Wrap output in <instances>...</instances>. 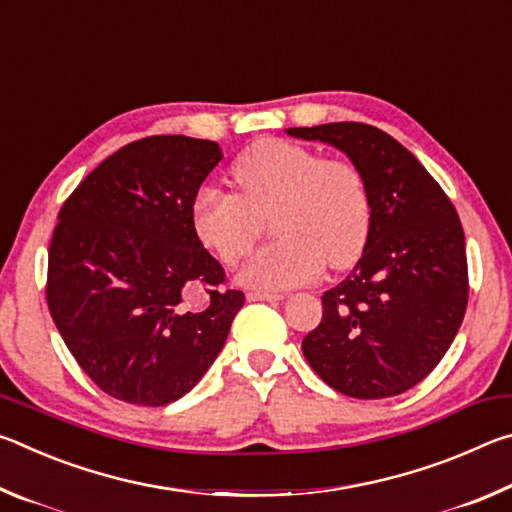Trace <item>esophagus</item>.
I'll return each mask as SVG.
<instances>
[{
    "instance_id": "34e87169",
    "label": "esophagus",
    "mask_w": 512,
    "mask_h": 512,
    "mask_svg": "<svg viewBox=\"0 0 512 512\" xmlns=\"http://www.w3.org/2000/svg\"><path fill=\"white\" fill-rule=\"evenodd\" d=\"M246 298L250 300V302H277V300H282L284 298V293H273V291H248L246 293Z\"/></svg>"
}]
</instances>
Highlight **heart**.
Wrapping results in <instances>:
<instances>
[{"label": "heart", "instance_id": "1", "mask_svg": "<svg viewBox=\"0 0 512 512\" xmlns=\"http://www.w3.org/2000/svg\"><path fill=\"white\" fill-rule=\"evenodd\" d=\"M237 194L201 187L192 201V228L223 264H237L262 235L271 214L277 237L248 259L239 282L289 289L311 282L323 264H354L370 235V194L361 171L341 158H320L302 144L259 140L230 169Z\"/></svg>", "mask_w": 512, "mask_h": 512}]
</instances>
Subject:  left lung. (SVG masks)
<instances>
[{
	"label": "left lung",
	"mask_w": 512,
	"mask_h": 512,
	"mask_svg": "<svg viewBox=\"0 0 512 512\" xmlns=\"http://www.w3.org/2000/svg\"><path fill=\"white\" fill-rule=\"evenodd\" d=\"M287 133L348 155L372 207L363 255L323 293L305 359L334 391L359 400L409 391L445 357L465 316V235L454 205L418 158L375 126L336 121Z\"/></svg>",
	"instance_id": "8db88e82"
}]
</instances>
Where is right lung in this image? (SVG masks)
I'll return each instance as SVG.
<instances>
[{
	"label": "right lung",
	"mask_w": 512,
	"mask_h": 512,
	"mask_svg": "<svg viewBox=\"0 0 512 512\" xmlns=\"http://www.w3.org/2000/svg\"><path fill=\"white\" fill-rule=\"evenodd\" d=\"M221 158L210 140L144 137L103 160L60 207L51 318L85 375L121 402L164 406L192 391L244 307L189 214ZM198 290L206 305L187 308Z\"/></svg>",
	"instance_id": "obj_1"
}]
</instances>
